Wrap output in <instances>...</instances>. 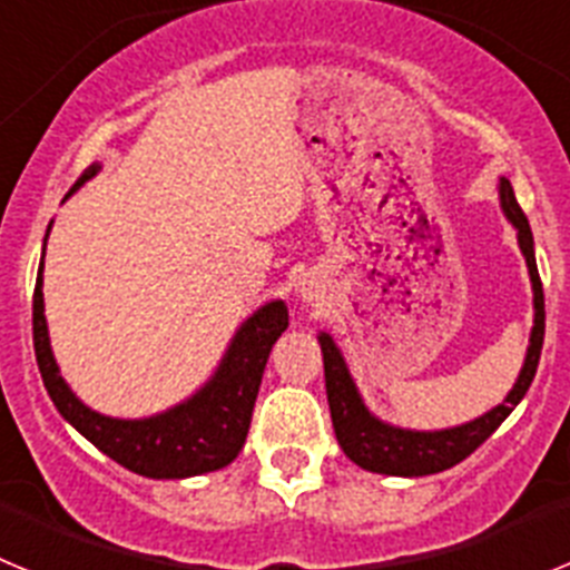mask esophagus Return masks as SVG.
Here are the masks:
<instances>
[{
    "label": "esophagus",
    "mask_w": 570,
    "mask_h": 570,
    "mask_svg": "<svg viewBox=\"0 0 570 570\" xmlns=\"http://www.w3.org/2000/svg\"><path fill=\"white\" fill-rule=\"evenodd\" d=\"M320 291H322V282L316 274H302L299 279H296V296H299L302 302L320 299Z\"/></svg>",
    "instance_id": "34e87169"
}]
</instances>
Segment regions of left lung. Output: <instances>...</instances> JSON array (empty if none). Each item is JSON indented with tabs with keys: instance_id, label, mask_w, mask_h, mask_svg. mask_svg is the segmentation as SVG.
<instances>
[{
	"instance_id": "1",
	"label": "left lung",
	"mask_w": 570,
	"mask_h": 570,
	"mask_svg": "<svg viewBox=\"0 0 570 570\" xmlns=\"http://www.w3.org/2000/svg\"><path fill=\"white\" fill-rule=\"evenodd\" d=\"M500 190V208L511 228L517 230V245L525 256L528 276H531L533 291V328L528 340L525 362L520 367V376L505 394L500 405H493L482 416L462 425L434 428V431H416V428H402L394 422H385L376 416L362 400L354 376L347 371V362L342 356L340 345L328 331H320L316 340L322 347V365H325V391H328L331 420H334L336 440L345 456L371 473H385V476H428L454 468L465 456H471L488 436L508 420L513 407L520 405L522 396L531 387L537 365L542 354V336H546V296H542L540 271H537V256H533V234L522 214L511 183L500 176L497 183Z\"/></svg>"
}]
</instances>
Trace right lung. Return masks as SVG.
<instances>
[{
    "instance_id": "1",
    "label": "right lung",
    "mask_w": 570,
    "mask_h": 570,
    "mask_svg": "<svg viewBox=\"0 0 570 570\" xmlns=\"http://www.w3.org/2000/svg\"><path fill=\"white\" fill-rule=\"evenodd\" d=\"M99 170H102L99 163L90 165L79 176L73 190L82 188ZM48 234H45V245H48ZM42 271L45 262H39L37 291H33V347H37V365L45 387H48V396L68 425L77 428L79 434L90 445H97L105 456L139 476H148V480H188L199 473L219 471L239 456L245 436H248L250 414H254V402L259 394L265 365H268L271 347L276 345L282 331L288 328L285 302H265L248 320H242L225 347L223 360L214 367V374L196 387L194 394L165 407L159 414L122 420V416L99 414L85 405L73 394V387L65 382L53 347H50Z\"/></svg>"
}]
</instances>
